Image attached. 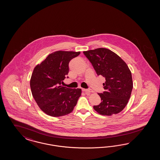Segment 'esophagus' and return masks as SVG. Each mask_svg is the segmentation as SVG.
Listing matches in <instances>:
<instances>
[{
    "label": "esophagus",
    "mask_w": 160,
    "mask_h": 160,
    "mask_svg": "<svg viewBox=\"0 0 160 160\" xmlns=\"http://www.w3.org/2000/svg\"><path fill=\"white\" fill-rule=\"evenodd\" d=\"M83 92H92L93 91L91 89H82V90Z\"/></svg>",
    "instance_id": "1"
}]
</instances>
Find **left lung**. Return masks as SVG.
Wrapping results in <instances>:
<instances>
[{
    "instance_id": "left-lung-1",
    "label": "left lung",
    "mask_w": 160,
    "mask_h": 160,
    "mask_svg": "<svg viewBox=\"0 0 160 160\" xmlns=\"http://www.w3.org/2000/svg\"><path fill=\"white\" fill-rule=\"evenodd\" d=\"M98 76L106 78L105 92L98 93L102 102L93 108L103 116L121 112L127 104L133 87L131 71L125 62L109 49L98 48L83 52Z\"/></svg>"
}]
</instances>
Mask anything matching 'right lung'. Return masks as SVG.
Returning a JSON list of instances; mask_svg holds the SVG:
<instances>
[{
	"label": "right lung",
	"instance_id": "1",
	"mask_svg": "<svg viewBox=\"0 0 160 160\" xmlns=\"http://www.w3.org/2000/svg\"><path fill=\"white\" fill-rule=\"evenodd\" d=\"M80 54L57 51L34 68L30 82L32 93L39 108L48 116L67 115L76 106L81 88H69L61 84L68 73L70 61Z\"/></svg>",
	"mask_w": 160,
	"mask_h": 160
}]
</instances>
